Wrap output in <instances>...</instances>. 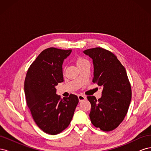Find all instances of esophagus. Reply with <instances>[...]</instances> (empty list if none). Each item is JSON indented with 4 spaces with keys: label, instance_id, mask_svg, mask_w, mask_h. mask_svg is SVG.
Instances as JSON below:
<instances>
[{
    "label": "esophagus",
    "instance_id": "34e87169",
    "mask_svg": "<svg viewBox=\"0 0 151 151\" xmlns=\"http://www.w3.org/2000/svg\"><path fill=\"white\" fill-rule=\"evenodd\" d=\"M78 98H79V101L81 102L82 101H84V100H85L86 99V96H84V95L79 94L78 96Z\"/></svg>",
    "mask_w": 151,
    "mask_h": 151
}]
</instances>
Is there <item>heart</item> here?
Masks as SVG:
<instances>
[{
    "label": "heart",
    "instance_id": "b5f03b06",
    "mask_svg": "<svg viewBox=\"0 0 151 151\" xmlns=\"http://www.w3.org/2000/svg\"><path fill=\"white\" fill-rule=\"evenodd\" d=\"M86 62H88V61H87L86 60H85V59L83 58H78V60H77V65H80L81 64H83V63H84Z\"/></svg>",
    "mask_w": 151,
    "mask_h": 151
}]
</instances>
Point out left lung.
<instances>
[{
    "label": "left lung",
    "mask_w": 151,
    "mask_h": 151,
    "mask_svg": "<svg viewBox=\"0 0 151 151\" xmlns=\"http://www.w3.org/2000/svg\"><path fill=\"white\" fill-rule=\"evenodd\" d=\"M83 53L93 60V82L103 88L98 100L89 96L93 125L103 131L113 130L124 119L132 99L131 86L125 67L111 52L101 48L86 50Z\"/></svg>",
    "instance_id": "left-lung-1"
}]
</instances>
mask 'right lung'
Masks as SVG:
<instances>
[{
  "label": "right lung",
  "instance_id": "right-lung-1",
  "mask_svg": "<svg viewBox=\"0 0 151 151\" xmlns=\"http://www.w3.org/2000/svg\"><path fill=\"white\" fill-rule=\"evenodd\" d=\"M72 50L45 49L30 65L24 81L26 103L36 125L50 135L69 125L79 103L76 95L61 99L55 86L63 82L62 65Z\"/></svg>",
  "mask_w": 151,
  "mask_h": 151
}]
</instances>
